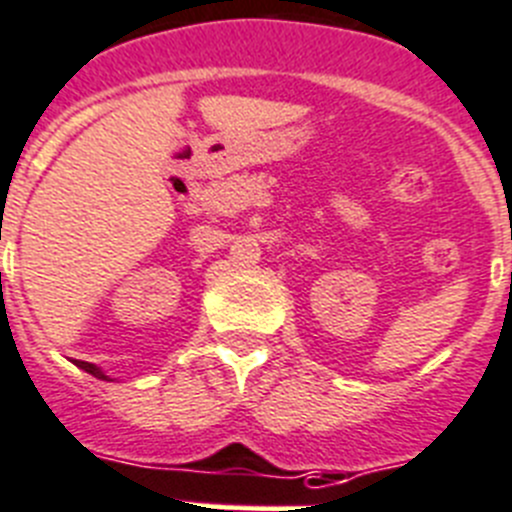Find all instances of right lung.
Returning <instances> with one entry per match:
<instances>
[{
  "label": "right lung",
  "mask_w": 512,
  "mask_h": 512,
  "mask_svg": "<svg viewBox=\"0 0 512 512\" xmlns=\"http://www.w3.org/2000/svg\"><path fill=\"white\" fill-rule=\"evenodd\" d=\"M77 368H82V370H85V373L95 375V378H100V381H108V375L103 373V370H100V368H95L93 362H82V360H77Z\"/></svg>",
  "instance_id": "right-lung-1"
}]
</instances>
